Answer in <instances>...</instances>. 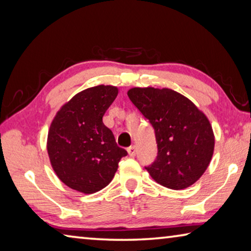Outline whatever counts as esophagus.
I'll list each match as a JSON object with an SVG mask.
<instances>
[{
    "label": "esophagus",
    "instance_id": "obj_1",
    "mask_svg": "<svg viewBox=\"0 0 251 251\" xmlns=\"http://www.w3.org/2000/svg\"><path fill=\"white\" fill-rule=\"evenodd\" d=\"M127 151H128V155L130 157H134L136 155V152H137V150H136L135 146H130L127 148Z\"/></svg>",
    "mask_w": 251,
    "mask_h": 251
}]
</instances>
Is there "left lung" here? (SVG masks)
<instances>
[{"mask_svg":"<svg viewBox=\"0 0 251 251\" xmlns=\"http://www.w3.org/2000/svg\"><path fill=\"white\" fill-rule=\"evenodd\" d=\"M127 95L155 129L158 152L145 167L152 179L175 190L195 184L214 154L215 136L205 114L169 88L134 87Z\"/></svg>","mask_w":251,"mask_h":251,"instance_id":"1","label":"left lung"}]
</instances>
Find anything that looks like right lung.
Instances as JSON below:
<instances>
[{
	"mask_svg": "<svg viewBox=\"0 0 251 251\" xmlns=\"http://www.w3.org/2000/svg\"><path fill=\"white\" fill-rule=\"evenodd\" d=\"M118 88L99 85L76 94L50 124L48 152L55 174L66 186L93 194L107 186L127 151L118 147L103 116Z\"/></svg>",
	"mask_w": 251,
	"mask_h": 251,
	"instance_id": "1",
	"label": "right lung"
}]
</instances>
